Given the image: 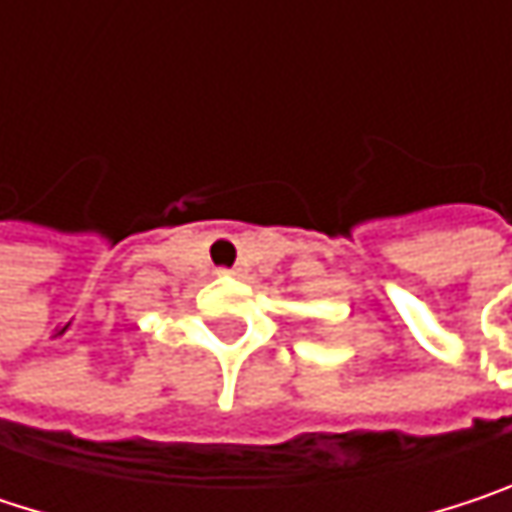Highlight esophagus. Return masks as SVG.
I'll return each instance as SVG.
<instances>
[{"mask_svg": "<svg viewBox=\"0 0 512 512\" xmlns=\"http://www.w3.org/2000/svg\"><path fill=\"white\" fill-rule=\"evenodd\" d=\"M219 275H240V269H219Z\"/></svg>", "mask_w": 512, "mask_h": 512, "instance_id": "34e87169", "label": "esophagus"}]
</instances>
